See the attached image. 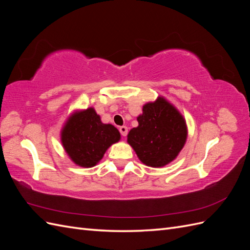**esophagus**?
<instances>
[{"mask_svg": "<svg viewBox=\"0 0 250 250\" xmlns=\"http://www.w3.org/2000/svg\"><path fill=\"white\" fill-rule=\"evenodd\" d=\"M119 130H120L121 134L123 135V137H126L127 133H128V128H127L126 126H121V127L119 128Z\"/></svg>", "mask_w": 250, "mask_h": 250, "instance_id": "obj_1", "label": "esophagus"}]
</instances>
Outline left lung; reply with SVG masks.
I'll return each instance as SVG.
<instances>
[{"label": "left lung", "instance_id": "left-lung-1", "mask_svg": "<svg viewBox=\"0 0 250 250\" xmlns=\"http://www.w3.org/2000/svg\"><path fill=\"white\" fill-rule=\"evenodd\" d=\"M139 125L127 135V143L148 167L161 168L178 156L188 138L186 119L165 97L143 105Z\"/></svg>", "mask_w": 250, "mask_h": 250}]
</instances>
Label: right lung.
Here are the masks:
<instances>
[{"label":"right lung","mask_w":250,"mask_h":250,"mask_svg":"<svg viewBox=\"0 0 250 250\" xmlns=\"http://www.w3.org/2000/svg\"><path fill=\"white\" fill-rule=\"evenodd\" d=\"M120 140L117 128L102 123L94 107L74 110L60 130V141L67 156L82 168L95 167L106 150Z\"/></svg>","instance_id":"add662e5"}]
</instances>
